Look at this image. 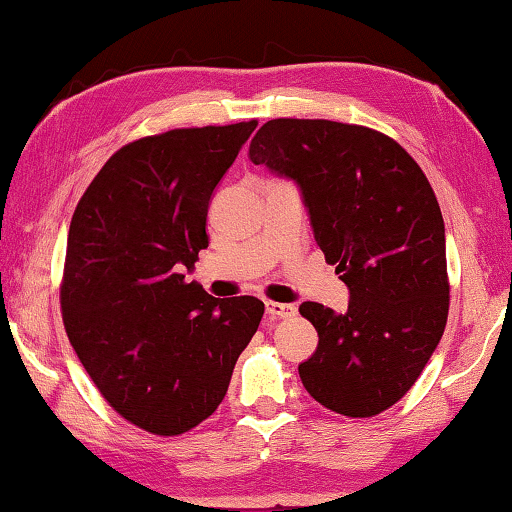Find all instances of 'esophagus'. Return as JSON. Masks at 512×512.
Instances as JSON below:
<instances>
[{
    "label": "esophagus",
    "mask_w": 512,
    "mask_h": 512,
    "mask_svg": "<svg viewBox=\"0 0 512 512\" xmlns=\"http://www.w3.org/2000/svg\"><path fill=\"white\" fill-rule=\"evenodd\" d=\"M266 314L271 320L277 318H291L296 314V307L293 305H284V302H273V300H266Z\"/></svg>",
    "instance_id": "34e87169"
}]
</instances>
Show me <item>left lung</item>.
<instances>
[{
    "instance_id": "obj_1",
    "label": "left lung",
    "mask_w": 512,
    "mask_h": 512,
    "mask_svg": "<svg viewBox=\"0 0 512 512\" xmlns=\"http://www.w3.org/2000/svg\"><path fill=\"white\" fill-rule=\"evenodd\" d=\"M250 160L296 180L327 264L350 289L345 314L302 302L318 348L307 393L372 418L411 391L447 325L445 223L427 176L393 137L329 119H271Z\"/></svg>"
}]
</instances>
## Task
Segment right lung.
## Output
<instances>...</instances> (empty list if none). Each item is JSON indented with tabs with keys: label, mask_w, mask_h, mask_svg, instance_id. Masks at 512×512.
Listing matches in <instances>:
<instances>
[{
	"label": "right lung",
	"mask_w": 512,
	"mask_h": 512,
	"mask_svg": "<svg viewBox=\"0 0 512 512\" xmlns=\"http://www.w3.org/2000/svg\"><path fill=\"white\" fill-rule=\"evenodd\" d=\"M257 119L173 128L121 146L76 205L60 282L65 332L112 409L155 436L210 418L264 302L185 282L207 207Z\"/></svg>",
	"instance_id": "1"
}]
</instances>
